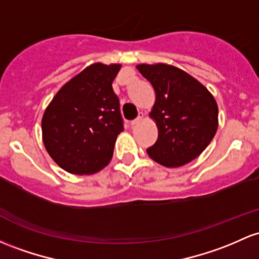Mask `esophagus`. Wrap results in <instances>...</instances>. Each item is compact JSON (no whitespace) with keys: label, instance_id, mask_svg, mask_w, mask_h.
<instances>
[{"label":"esophagus","instance_id":"34e87169","mask_svg":"<svg viewBox=\"0 0 259 259\" xmlns=\"http://www.w3.org/2000/svg\"><path fill=\"white\" fill-rule=\"evenodd\" d=\"M143 118H144V115H143V114H139L138 118H136L135 120H133L132 123H130V125H132V126H135V125L140 124V123H141V120H143Z\"/></svg>","mask_w":259,"mask_h":259}]
</instances>
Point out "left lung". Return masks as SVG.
<instances>
[{
	"instance_id": "obj_1",
	"label": "left lung",
	"mask_w": 259,
	"mask_h": 259,
	"mask_svg": "<svg viewBox=\"0 0 259 259\" xmlns=\"http://www.w3.org/2000/svg\"><path fill=\"white\" fill-rule=\"evenodd\" d=\"M156 93L150 116L158 129L147 155L164 167H181L208 147L218 130V104L208 88L167 64L136 66Z\"/></svg>"
}]
</instances>
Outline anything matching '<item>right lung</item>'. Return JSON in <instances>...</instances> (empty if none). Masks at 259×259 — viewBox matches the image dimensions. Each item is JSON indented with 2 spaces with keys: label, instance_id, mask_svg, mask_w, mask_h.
Wrapping results in <instances>:
<instances>
[{
  "label": "right lung",
  "instance_id": "add662e5",
  "mask_svg": "<svg viewBox=\"0 0 259 259\" xmlns=\"http://www.w3.org/2000/svg\"><path fill=\"white\" fill-rule=\"evenodd\" d=\"M120 64H92L60 88L41 119L42 143L62 169L92 175L109 163L124 130L112 83Z\"/></svg>",
  "mask_w": 259,
  "mask_h": 259
}]
</instances>
